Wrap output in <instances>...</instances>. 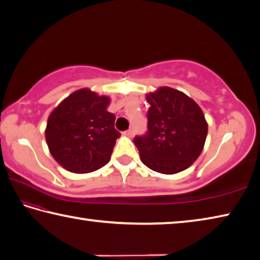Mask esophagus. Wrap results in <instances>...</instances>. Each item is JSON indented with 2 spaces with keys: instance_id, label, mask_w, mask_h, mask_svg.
<instances>
[{
  "instance_id": "34e87169",
  "label": "esophagus",
  "mask_w": 260,
  "mask_h": 260,
  "mask_svg": "<svg viewBox=\"0 0 260 260\" xmlns=\"http://www.w3.org/2000/svg\"><path fill=\"white\" fill-rule=\"evenodd\" d=\"M123 135H124V136H126V137H133V136H134V130L133 129H129V130H126L125 131V133H123Z\"/></svg>"
}]
</instances>
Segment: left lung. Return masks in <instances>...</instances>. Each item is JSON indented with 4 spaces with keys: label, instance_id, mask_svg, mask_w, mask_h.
<instances>
[{
    "label": "left lung",
    "instance_id": "left-lung-1",
    "mask_svg": "<svg viewBox=\"0 0 260 260\" xmlns=\"http://www.w3.org/2000/svg\"><path fill=\"white\" fill-rule=\"evenodd\" d=\"M148 131L136 137L140 160L153 171L175 175L202 153L208 123L201 107L179 90L161 86L146 94Z\"/></svg>",
    "mask_w": 260,
    "mask_h": 260
}]
</instances>
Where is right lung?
Instances as JSON below:
<instances>
[{
    "label": "right lung",
    "instance_id": "obj_1",
    "mask_svg": "<svg viewBox=\"0 0 260 260\" xmlns=\"http://www.w3.org/2000/svg\"><path fill=\"white\" fill-rule=\"evenodd\" d=\"M108 95L88 88L76 90L50 113L45 140L52 157L63 169L88 174L111 160L121 134L114 127L115 116L107 108Z\"/></svg>",
    "mask_w": 260,
    "mask_h": 260
}]
</instances>
